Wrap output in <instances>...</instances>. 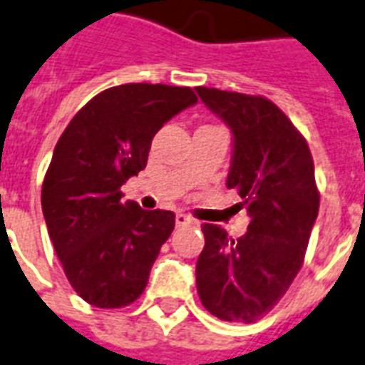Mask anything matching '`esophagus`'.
Listing matches in <instances>:
<instances>
[{"label":"esophagus","instance_id":"esophagus-1","mask_svg":"<svg viewBox=\"0 0 365 365\" xmlns=\"http://www.w3.org/2000/svg\"><path fill=\"white\" fill-rule=\"evenodd\" d=\"M175 222H177V227H186V225H192L194 221H192L188 215L177 213V217H175Z\"/></svg>","mask_w":365,"mask_h":365}]
</instances>
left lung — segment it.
<instances>
[{
	"instance_id": "8db88e82",
	"label": "left lung",
	"mask_w": 365,
	"mask_h": 365,
	"mask_svg": "<svg viewBox=\"0 0 365 365\" xmlns=\"http://www.w3.org/2000/svg\"><path fill=\"white\" fill-rule=\"evenodd\" d=\"M196 91L232 131L227 186L238 190L240 207L251 219L240 238L203 225L197 295L219 320L253 324L274 309L303 267L320 207L314 162L303 135L272 101L213 87Z\"/></svg>"
}]
</instances>
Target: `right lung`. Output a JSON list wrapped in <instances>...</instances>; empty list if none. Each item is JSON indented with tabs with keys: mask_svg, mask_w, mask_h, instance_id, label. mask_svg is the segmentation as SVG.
Instances as JSON below:
<instances>
[{
	"mask_svg": "<svg viewBox=\"0 0 365 365\" xmlns=\"http://www.w3.org/2000/svg\"><path fill=\"white\" fill-rule=\"evenodd\" d=\"M197 103L190 87L125 83L93 97L68 123L41 186V209L68 282L98 309L140 297L175 228L171 211L123 200L165 121Z\"/></svg>",
	"mask_w": 365,
	"mask_h": 365,
	"instance_id": "obj_1",
	"label": "right lung"
}]
</instances>
